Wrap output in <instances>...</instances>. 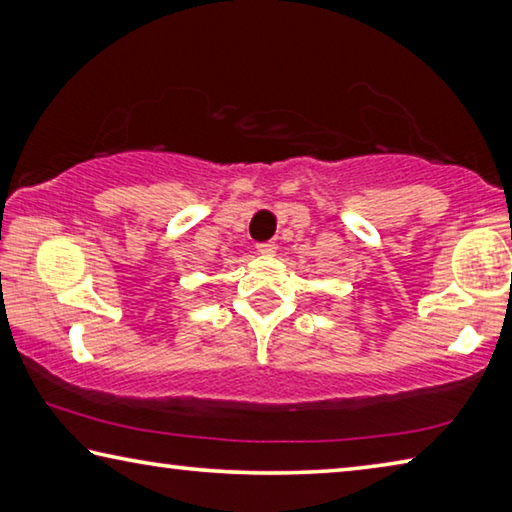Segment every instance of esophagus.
Returning a JSON list of instances; mask_svg holds the SVG:
<instances>
[{
    "label": "esophagus",
    "instance_id": "1",
    "mask_svg": "<svg viewBox=\"0 0 512 512\" xmlns=\"http://www.w3.org/2000/svg\"><path fill=\"white\" fill-rule=\"evenodd\" d=\"M256 251H258V254H261V256H267V258H270V256H274V254H276V245H274V242H258V245H256Z\"/></svg>",
    "mask_w": 512,
    "mask_h": 512
}]
</instances>
